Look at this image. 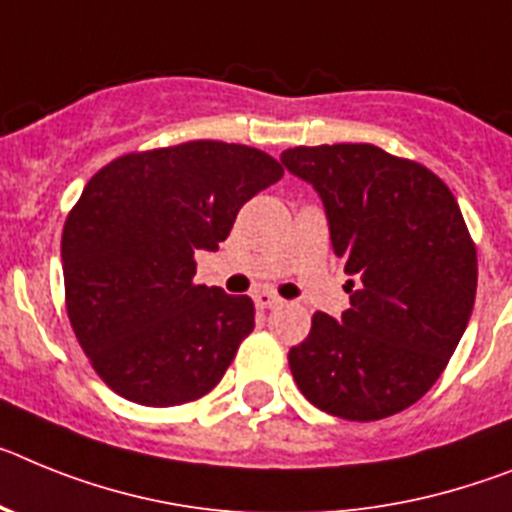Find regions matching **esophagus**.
<instances>
[{
	"label": "esophagus",
	"mask_w": 512,
	"mask_h": 512,
	"mask_svg": "<svg viewBox=\"0 0 512 512\" xmlns=\"http://www.w3.org/2000/svg\"><path fill=\"white\" fill-rule=\"evenodd\" d=\"M283 299L281 296H275L273 291H257L255 293V306L257 309H275V306H281Z\"/></svg>",
	"instance_id": "esophagus-1"
}]
</instances>
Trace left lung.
<instances>
[{
    "label": "left lung",
    "instance_id": "1",
    "mask_svg": "<svg viewBox=\"0 0 512 512\" xmlns=\"http://www.w3.org/2000/svg\"><path fill=\"white\" fill-rule=\"evenodd\" d=\"M286 170L311 182L345 262L350 309L317 311L288 350L296 386L342 420L397 415L438 381L471 317L477 247L441 177L373 144L296 146Z\"/></svg>",
    "mask_w": 512,
    "mask_h": 512
}]
</instances>
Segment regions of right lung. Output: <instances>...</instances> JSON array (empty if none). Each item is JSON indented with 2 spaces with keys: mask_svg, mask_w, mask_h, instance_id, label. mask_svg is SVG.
<instances>
[{
  "mask_svg": "<svg viewBox=\"0 0 512 512\" xmlns=\"http://www.w3.org/2000/svg\"><path fill=\"white\" fill-rule=\"evenodd\" d=\"M281 177L260 149L188 141L123 154L84 185L61 234L66 311L115 394L175 407L219 384L255 304L193 283L195 252L219 250L239 208Z\"/></svg>",
  "mask_w": 512,
  "mask_h": 512,
  "instance_id": "right-lung-1",
  "label": "right lung"
}]
</instances>
